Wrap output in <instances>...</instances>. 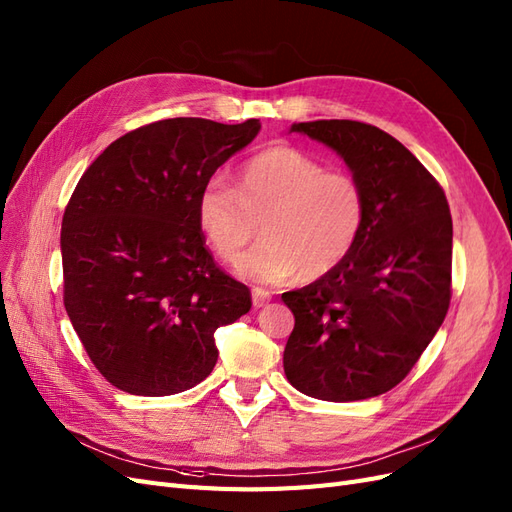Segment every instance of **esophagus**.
I'll list each match as a JSON object with an SVG mask.
<instances>
[{
  "instance_id": "esophagus-1",
  "label": "esophagus",
  "mask_w": 512,
  "mask_h": 512,
  "mask_svg": "<svg viewBox=\"0 0 512 512\" xmlns=\"http://www.w3.org/2000/svg\"><path fill=\"white\" fill-rule=\"evenodd\" d=\"M271 301V292L265 288H252V303L254 307H265Z\"/></svg>"
}]
</instances>
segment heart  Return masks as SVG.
<instances>
[{
  "mask_svg": "<svg viewBox=\"0 0 512 512\" xmlns=\"http://www.w3.org/2000/svg\"><path fill=\"white\" fill-rule=\"evenodd\" d=\"M196 222L211 250L235 260L256 235L262 241L237 260L252 282L314 280L337 269L359 243L367 196L359 179L324 166L292 147H273L247 162L237 190L209 179L196 198Z\"/></svg>",
  "mask_w": 512,
  "mask_h": 512,
  "instance_id": "1",
  "label": "heart"
}]
</instances>
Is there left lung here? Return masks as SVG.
<instances>
[{"mask_svg": "<svg viewBox=\"0 0 512 512\" xmlns=\"http://www.w3.org/2000/svg\"><path fill=\"white\" fill-rule=\"evenodd\" d=\"M333 149L367 196L350 256L316 282L282 294L294 314L284 371L324 401L391 391L421 359L451 303L453 220L438 181L397 138L350 119L292 123Z\"/></svg>", "mask_w": 512, "mask_h": 512, "instance_id": "left-lung-1", "label": "left lung"}]
</instances>
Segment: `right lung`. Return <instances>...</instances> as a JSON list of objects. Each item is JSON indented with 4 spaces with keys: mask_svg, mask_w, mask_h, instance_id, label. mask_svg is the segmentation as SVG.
I'll use <instances>...</instances> for the list:
<instances>
[{
    "mask_svg": "<svg viewBox=\"0 0 512 512\" xmlns=\"http://www.w3.org/2000/svg\"><path fill=\"white\" fill-rule=\"evenodd\" d=\"M258 132V119L149 123L108 145L76 185L61 222L64 305L117 389H192L218 361L215 331L250 312V288L205 250L196 198Z\"/></svg>",
    "mask_w": 512,
    "mask_h": 512,
    "instance_id": "add662e5",
    "label": "right lung"
}]
</instances>
